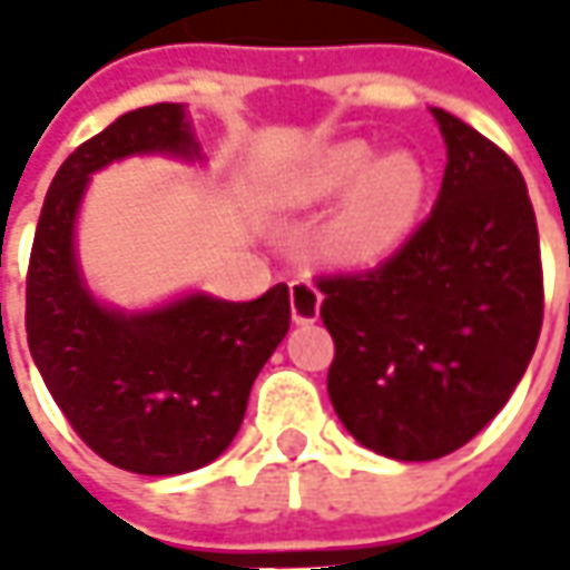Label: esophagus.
I'll use <instances>...</instances> for the list:
<instances>
[{
  "label": "esophagus",
  "instance_id": "obj_1",
  "mask_svg": "<svg viewBox=\"0 0 570 570\" xmlns=\"http://www.w3.org/2000/svg\"><path fill=\"white\" fill-rule=\"evenodd\" d=\"M288 297H292V320L295 323H314L320 317V292L314 282L295 278L288 288Z\"/></svg>",
  "mask_w": 570,
  "mask_h": 570
}]
</instances>
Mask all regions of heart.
I'll list each match as a JSON object with an SVG mask.
<instances>
[{
    "instance_id": "b5f03b06",
    "label": "heart",
    "mask_w": 570,
    "mask_h": 570,
    "mask_svg": "<svg viewBox=\"0 0 570 570\" xmlns=\"http://www.w3.org/2000/svg\"><path fill=\"white\" fill-rule=\"evenodd\" d=\"M326 250L342 263H377L396 250L415 228L425 206L428 174L412 151H393L374 161L371 145L340 142L323 148L295 180V203L314 206L340 196Z\"/></svg>"
}]
</instances>
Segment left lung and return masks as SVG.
I'll return each instance as SVG.
<instances>
[{"instance_id":"left-lung-1","label":"left lung","mask_w":570,"mask_h":570,"mask_svg":"<svg viewBox=\"0 0 570 570\" xmlns=\"http://www.w3.org/2000/svg\"><path fill=\"white\" fill-rule=\"evenodd\" d=\"M448 142L438 203L393 256L317 275L348 434L393 460H438L501 412L542 330V259L520 167L470 122L431 110Z\"/></svg>"}]
</instances>
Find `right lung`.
<instances>
[{"instance_id":"add662e5","label":"right lung","mask_w":570,"mask_h":570,"mask_svg":"<svg viewBox=\"0 0 570 570\" xmlns=\"http://www.w3.org/2000/svg\"><path fill=\"white\" fill-rule=\"evenodd\" d=\"M136 151L196 155L184 107L129 110L56 170L33 234L24 326L50 396L100 460L177 475L234 441L256 374L288 333L292 304L285 282L244 304L189 295L132 317L95 304L72 253L78 199L91 170Z\"/></svg>"}]
</instances>
